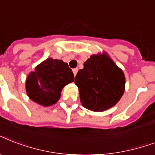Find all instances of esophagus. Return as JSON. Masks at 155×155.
<instances>
[{"label":"esophagus","instance_id":"esophagus-1","mask_svg":"<svg viewBox=\"0 0 155 155\" xmlns=\"http://www.w3.org/2000/svg\"><path fill=\"white\" fill-rule=\"evenodd\" d=\"M72 71H73V74H74V75H76V74H77V72H78V69L77 68H75V69H73L72 70Z\"/></svg>","mask_w":155,"mask_h":155}]
</instances>
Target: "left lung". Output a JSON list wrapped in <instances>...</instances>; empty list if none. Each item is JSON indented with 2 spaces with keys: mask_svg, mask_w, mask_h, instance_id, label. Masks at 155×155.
I'll return each mask as SVG.
<instances>
[{
  "mask_svg": "<svg viewBox=\"0 0 155 155\" xmlns=\"http://www.w3.org/2000/svg\"><path fill=\"white\" fill-rule=\"evenodd\" d=\"M75 84L80 101L86 109L103 111L120 101L124 94L125 77L106 54L92 55L78 71Z\"/></svg>",
  "mask_w": 155,
  "mask_h": 155,
  "instance_id": "1",
  "label": "left lung"
}]
</instances>
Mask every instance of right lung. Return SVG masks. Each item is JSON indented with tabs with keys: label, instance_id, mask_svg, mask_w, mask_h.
<instances>
[{
	"label": "right lung",
	"instance_id": "obj_1",
	"mask_svg": "<svg viewBox=\"0 0 155 155\" xmlns=\"http://www.w3.org/2000/svg\"><path fill=\"white\" fill-rule=\"evenodd\" d=\"M74 80V74L67 63L62 60L48 58L28 75L26 90L32 101L49 106L58 101L62 88Z\"/></svg>",
	"mask_w": 155,
	"mask_h": 155
}]
</instances>
